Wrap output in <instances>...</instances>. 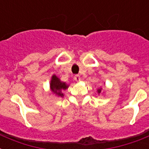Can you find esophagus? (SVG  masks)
I'll use <instances>...</instances> for the list:
<instances>
[{
  "label": "esophagus",
  "instance_id": "1",
  "mask_svg": "<svg viewBox=\"0 0 149 149\" xmlns=\"http://www.w3.org/2000/svg\"><path fill=\"white\" fill-rule=\"evenodd\" d=\"M74 79L76 81H79L80 80H81L80 75H79V74H76V75H74Z\"/></svg>",
  "mask_w": 149,
  "mask_h": 149
}]
</instances>
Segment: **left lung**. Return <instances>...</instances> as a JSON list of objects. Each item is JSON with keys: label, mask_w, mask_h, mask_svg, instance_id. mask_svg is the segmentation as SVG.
Here are the masks:
<instances>
[{"label": "left lung", "mask_w": 149, "mask_h": 149, "mask_svg": "<svg viewBox=\"0 0 149 149\" xmlns=\"http://www.w3.org/2000/svg\"><path fill=\"white\" fill-rule=\"evenodd\" d=\"M100 92H101V88L97 89V93H100Z\"/></svg>", "instance_id": "1"}]
</instances>
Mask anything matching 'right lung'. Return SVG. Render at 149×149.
Segmentation results:
<instances>
[{"label": "right lung", "instance_id": "add662e5", "mask_svg": "<svg viewBox=\"0 0 149 149\" xmlns=\"http://www.w3.org/2000/svg\"><path fill=\"white\" fill-rule=\"evenodd\" d=\"M68 88V85H67L66 82L60 81V79L55 74L52 76V79L50 81V89L54 94L58 97H63L62 90H65Z\"/></svg>", "mask_w": 149, "mask_h": 149}]
</instances>
